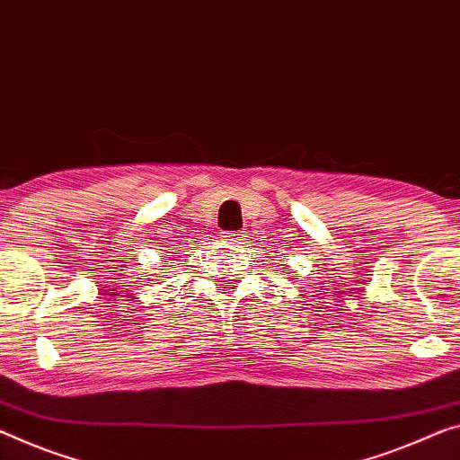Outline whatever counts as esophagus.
<instances>
[{"label":"esophagus","instance_id":"esophagus-1","mask_svg":"<svg viewBox=\"0 0 460 460\" xmlns=\"http://www.w3.org/2000/svg\"><path fill=\"white\" fill-rule=\"evenodd\" d=\"M222 240L226 244H230V246H238V244H243V234H240V232H222Z\"/></svg>","mask_w":460,"mask_h":460}]
</instances>
